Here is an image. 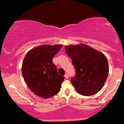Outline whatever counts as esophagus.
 <instances>
[{
	"instance_id": "34e87169",
	"label": "esophagus",
	"mask_w": 124,
	"mask_h": 124,
	"mask_svg": "<svg viewBox=\"0 0 124 124\" xmlns=\"http://www.w3.org/2000/svg\"><path fill=\"white\" fill-rule=\"evenodd\" d=\"M65 77L66 79H68V77H69V76H68V73H66L65 75Z\"/></svg>"
}]
</instances>
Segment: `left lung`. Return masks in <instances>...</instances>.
I'll use <instances>...</instances> for the list:
<instances>
[{"mask_svg":"<svg viewBox=\"0 0 124 124\" xmlns=\"http://www.w3.org/2000/svg\"><path fill=\"white\" fill-rule=\"evenodd\" d=\"M76 70L71 83L80 94L92 96L99 92L108 75V63L105 55L84 44L65 47Z\"/></svg>","mask_w":124,"mask_h":124,"instance_id":"left-lung-1","label":"left lung"}]
</instances>
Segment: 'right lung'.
<instances>
[{"mask_svg":"<svg viewBox=\"0 0 124 124\" xmlns=\"http://www.w3.org/2000/svg\"><path fill=\"white\" fill-rule=\"evenodd\" d=\"M62 45H42L32 49L25 55L22 73L28 87L37 96L47 99L57 94L64 76L58 73L52 58Z\"/></svg>","mask_w":124,"mask_h":124,"instance_id":"add662e5","label":"right lung"}]
</instances>
